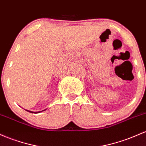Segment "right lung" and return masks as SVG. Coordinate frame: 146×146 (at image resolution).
Here are the masks:
<instances>
[{
  "instance_id": "add662e5",
  "label": "right lung",
  "mask_w": 146,
  "mask_h": 146,
  "mask_svg": "<svg viewBox=\"0 0 146 146\" xmlns=\"http://www.w3.org/2000/svg\"><path fill=\"white\" fill-rule=\"evenodd\" d=\"M27 111H28V110H27ZM28 112H32V113H33V112H31V111H28ZM38 112H34V113H38Z\"/></svg>"
}]
</instances>
